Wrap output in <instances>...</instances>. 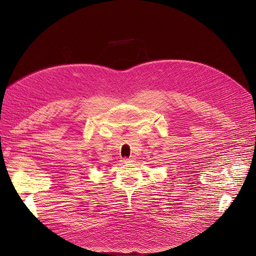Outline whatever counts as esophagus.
<instances>
[{
	"mask_svg": "<svg viewBox=\"0 0 256 256\" xmlns=\"http://www.w3.org/2000/svg\"><path fill=\"white\" fill-rule=\"evenodd\" d=\"M122 162H124V164H130L134 162V160L132 158H124Z\"/></svg>",
	"mask_w": 256,
	"mask_h": 256,
	"instance_id": "obj_1",
	"label": "esophagus"
}]
</instances>
